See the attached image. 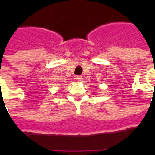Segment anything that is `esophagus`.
<instances>
[{"label":"esophagus","instance_id":"obj_1","mask_svg":"<svg viewBox=\"0 0 155 155\" xmlns=\"http://www.w3.org/2000/svg\"><path fill=\"white\" fill-rule=\"evenodd\" d=\"M75 80H76V81H81L83 80V78H82V76H81V75H77V76H75Z\"/></svg>","mask_w":155,"mask_h":155}]
</instances>
